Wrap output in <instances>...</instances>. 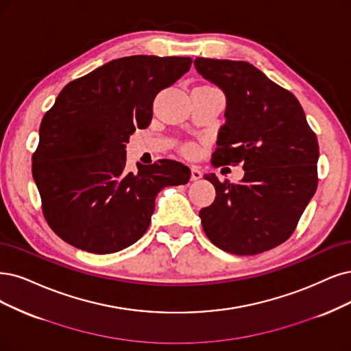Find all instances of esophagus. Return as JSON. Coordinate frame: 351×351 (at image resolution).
I'll use <instances>...</instances> for the list:
<instances>
[{
	"label": "esophagus",
	"instance_id": "obj_1",
	"mask_svg": "<svg viewBox=\"0 0 351 351\" xmlns=\"http://www.w3.org/2000/svg\"><path fill=\"white\" fill-rule=\"evenodd\" d=\"M201 178H202V173H201L199 169L192 167L191 169V180H192V182H197V180H199Z\"/></svg>",
	"mask_w": 351,
	"mask_h": 351
}]
</instances>
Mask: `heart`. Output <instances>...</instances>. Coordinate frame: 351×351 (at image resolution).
Wrapping results in <instances>:
<instances>
[{
	"label": "heart",
	"mask_w": 351,
	"mask_h": 351,
	"mask_svg": "<svg viewBox=\"0 0 351 351\" xmlns=\"http://www.w3.org/2000/svg\"><path fill=\"white\" fill-rule=\"evenodd\" d=\"M185 152L191 154V153H193V152H195V149H193V146H186V147H185Z\"/></svg>",
	"instance_id": "heart-1"
}]
</instances>
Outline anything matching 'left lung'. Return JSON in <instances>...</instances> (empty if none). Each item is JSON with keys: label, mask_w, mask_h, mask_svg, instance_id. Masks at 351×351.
<instances>
[{"label": "left lung", "mask_w": 351, "mask_h": 351, "mask_svg": "<svg viewBox=\"0 0 351 351\" xmlns=\"http://www.w3.org/2000/svg\"><path fill=\"white\" fill-rule=\"evenodd\" d=\"M197 71L227 98L211 165H241V184L204 178L214 202L202 228L224 252L252 256L287 241L318 186V140L296 97L249 62L195 59Z\"/></svg>", "instance_id": "8db88e82"}]
</instances>
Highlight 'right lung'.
Masks as SVG:
<instances>
[{
  "label": "right lung",
  "instance_id": "obj_1",
  "mask_svg": "<svg viewBox=\"0 0 351 351\" xmlns=\"http://www.w3.org/2000/svg\"><path fill=\"white\" fill-rule=\"evenodd\" d=\"M191 58L127 56L69 82L43 117L32 172L49 227L95 254L120 252L150 226L154 198L185 185L189 167L171 159L125 171V146L149 127L153 101L191 68Z\"/></svg>",
  "mask_w": 351,
  "mask_h": 351
}]
</instances>
